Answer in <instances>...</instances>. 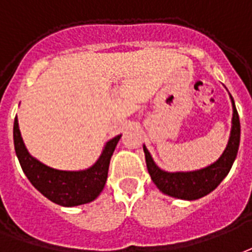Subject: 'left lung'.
<instances>
[{
    "label": "left lung",
    "instance_id": "1",
    "mask_svg": "<svg viewBox=\"0 0 252 252\" xmlns=\"http://www.w3.org/2000/svg\"><path fill=\"white\" fill-rule=\"evenodd\" d=\"M232 101V128H231V136L227 148L224 150L219 160L208 165L206 168L192 171V172H165L160 169L155 164L152 156L143 147L145 154V163L147 168L151 175L152 182L156 184L161 192L169 196L184 199V200H195L199 197L206 196L207 193L214 191L223 179L230 172L231 167L234 164L238 150H239L240 141V121L239 115L235 108L234 98L231 96Z\"/></svg>",
    "mask_w": 252,
    "mask_h": 252
}]
</instances>
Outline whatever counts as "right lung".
Returning a JSON list of instances; mask_svg holds the SVG:
<instances>
[{
	"mask_svg": "<svg viewBox=\"0 0 252 252\" xmlns=\"http://www.w3.org/2000/svg\"><path fill=\"white\" fill-rule=\"evenodd\" d=\"M120 137L121 135H119L108 141L101 156L91 168L84 171H59L40 163L28 152L22 141L17 116L13 126L14 150L24 173L50 202L64 207L85 204L100 195L107 182L109 161Z\"/></svg>",
	"mask_w": 252,
	"mask_h": 252,
	"instance_id": "1",
	"label": "right lung"
}]
</instances>
